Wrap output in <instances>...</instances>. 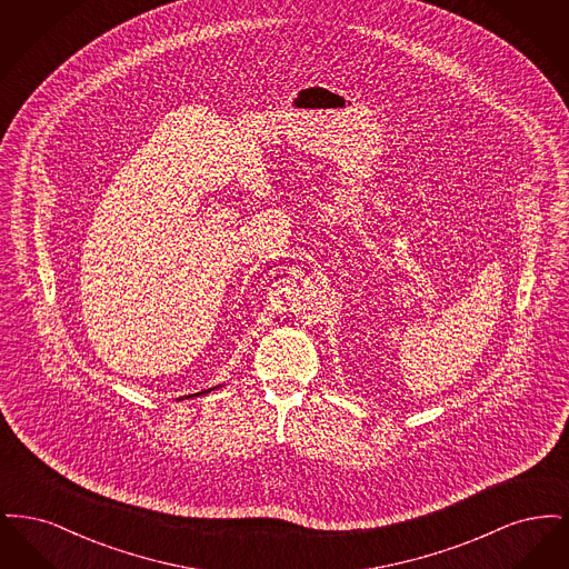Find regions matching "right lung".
Wrapping results in <instances>:
<instances>
[{
	"instance_id": "obj_1",
	"label": "right lung",
	"mask_w": 569,
	"mask_h": 569,
	"mask_svg": "<svg viewBox=\"0 0 569 569\" xmlns=\"http://www.w3.org/2000/svg\"><path fill=\"white\" fill-rule=\"evenodd\" d=\"M217 388H221V386H213V388H209V390H202V392H196V395H188L186 399H190V397H200V395H207V392H211V390H217ZM179 401H183V397H181Z\"/></svg>"
}]
</instances>
